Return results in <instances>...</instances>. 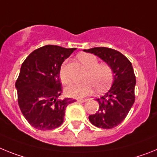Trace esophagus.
<instances>
[{
    "label": "esophagus",
    "mask_w": 157,
    "mask_h": 157,
    "mask_svg": "<svg viewBox=\"0 0 157 157\" xmlns=\"http://www.w3.org/2000/svg\"><path fill=\"white\" fill-rule=\"evenodd\" d=\"M77 101L79 102V103H84V102H86V101H87V99H77Z\"/></svg>",
    "instance_id": "34e87169"
}]
</instances>
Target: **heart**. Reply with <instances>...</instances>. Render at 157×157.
<instances>
[{
  "mask_svg": "<svg viewBox=\"0 0 157 157\" xmlns=\"http://www.w3.org/2000/svg\"><path fill=\"white\" fill-rule=\"evenodd\" d=\"M78 59L87 72L84 75V81L80 84H71L65 89V94L69 97L81 98L92 92L93 88L100 92L110 85L113 79V71L107 63H99L97 57L94 54L83 53L78 55ZM60 78L63 84L70 81L69 75L65 70V63L60 69Z\"/></svg>",
  "mask_w": 157,
  "mask_h": 157,
  "instance_id": "heart-1",
  "label": "heart"
}]
</instances>
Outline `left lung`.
<instances>
[{
	"label": "left lung",
	"mask_w": 157,
	"mask_h": 157,
	"mask_svg": "<svg viewBox=\"0 0 157 157\" xmlns=\"http://www.w3.org/2000/svg\"><path fill=\"white\" fill-rule=\"evenodd\" d=\"M84 51L98 56L112 69L113 84L107 93L96 99L99 104L98 111L88 117L96 127L112 129L126 118L135 100L136 77L133 66L126 56L114 49L94 47Z\"/></svg>",
	"instance_id": "obj_1"
}]
</instances>
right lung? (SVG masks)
I'll use <instances>...</instances> for the list:
<instances>
[{"mask_svg":"<svg viewBox=\"0 0 157 157\" xmlns=\"http://www.w3.org/2000/svg\"><path fill=\"white\" fill-rule=\"evenodd\" d=\"M76 50L46 45L34 50L22 64L16 82L18 104L24 118L35 129L59 127L66 107L76 101L70 98L58 99L62 93L60 69Z\"/></svg>","mask_w":157,"mask_h":157,"instance_id":"right-lung-1","label":"right lung"}]
</instances>
